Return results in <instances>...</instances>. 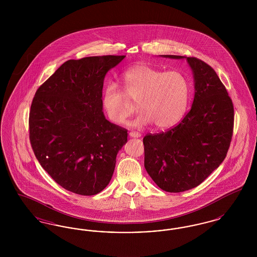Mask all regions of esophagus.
I'll return each instance as SVG.
<instances>
[{
	"mask_svg": "<svg viewBox=\"0 0 257 257\" xmlns=\"http://www.w3.org/2000/svg\"><path fill=\"white\" fill-rule=\"evenodd\" d=\"M129 137H131V138H140L141 134H139L137 132H130L129 133Z\"/></svg>",
	"mask_w": 257,
	"mask_h": 257,
	"instance_id": "esophagus-1",
	"label": "esophagus"
}]
</instances>
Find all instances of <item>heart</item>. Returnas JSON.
<instances>
[{
  "label": "heart",
  "instance_id": "heart-1",
  "mask_svg": "<svg viewBox=\"0 0 257 257\" xmlns=\"http://www.w3.org/2000/svg\"><path fill=\"white\" fill-rule=\"evenodd\" d=\"M122 83L125 93L110 83L102 93V106L112 122H124L134 111L131 100L142 110L132 122L136 127L153 122L169 129L183 118L190 100V83L183 74L138 64L123 73Z\"/></svg>",
  "mask_w": 257,
  "mask_h": 257
}]
</instances>
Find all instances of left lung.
<instances>
[{
    "instance_id": "left-lung-1",
    "label": "left lung",
    "mask_w": 257,
    "mask_h": 257,
    "mask_svg": "<svg viewBox=\"0 0 257 257\" xmlns=\"http://www.w3.org/2000/svg\"><path fill=\"white\" fill-rule=\"evenodd\" d=\"M161 57L187 60L195 97L178 125L144 138L145 168L162 190L180 193L202 183L225 158L232 138L234 109L225 86L207 63L182 56Z\"/></svg>"
}]
</instances>
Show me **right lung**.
<instances>
[{
    "label": "right lung",
    "instance_id": "add662e5",
    "mask_svg": "<svg viewBox=\"0 0 257 257\" xmlns=\"http://www.w3.org/2000/svg\"><path fill=\"white\" fill-rule=\"evenodd\" d=\"M125 56L86 57L62 63L33 100L30 141L41 167L62 188L93 196L110 183L127 130L106 119L107 72Z\"/></svg>",
    "mask_w": 257,
    "mask_h": 257
}]
</instances>
